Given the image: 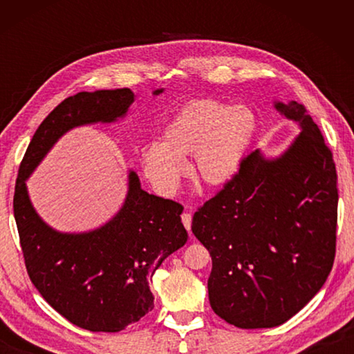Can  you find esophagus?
Segmentation results:
<instances>
[{
    "mask_svg": "<svg viewBox=\"0 0 354 354\" xmlns=\"http://www.w3.org/2000/svg\"><path fill=\"white\" fill-rule=\"evenodd\" d=\"M181 220H183V225L185 230H187L190 232V227H192V215L189 212H184L181 215Z\"/></svg>",
    "mask_w": 354,
    "mask_h": 354,
    "instance_id": "esophagus-1",
    "label": "esophagus"
}]
</instances>
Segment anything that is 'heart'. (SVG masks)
Instances as JSON below:
<instances>
[{
  "mask_svg": "<svg viewBox=\"0 0 354 354\" xmlns=\"http://www.w3.org/2000/svg\"><path fill=\"white\" fill-rule=\"evenodd\" d=\"M256 115L245 106L214 100L192 101L164 128L162 142L142 149L145 176L162 194H173L192 158L195 178L207 185L231 179L256 133Z\"/></svg>",
  "mask_w": 354,
  "mask_h": 354,
  "instance_id": "1",
  "label": "heart"
}]
</instances>
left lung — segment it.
Wrapping results in <instances>:
<instances>
[{
	"instance_id": "left-lung-1",
	"label": "left lung",
	"mask_w": 354,
	"mask_h": 354,
	"mask_svg": "<svg viewBox=\"0 0 354 354\" xmlns=\"http://www.w3.org/2000/svg\"><path fill=\"white\" fill-rule=\"evenodd\" d=\"M274 107L301 124L277 159L259 149L196 209L192 232L212 257L214 313L237 328L283 325L325 284L335 257L337 173L303 104Z\"/></svg>"
}]
</instances>
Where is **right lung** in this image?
Segmentation results:
<instances>
[{
  "label": "right lung",
  "mask_w": 354,
  "mask_h": 354,
  "mask_svg": "<svg viewBox=\"0 0 354 354\" xmlns=\"http://www.w3.org/2000/svg\"><path fill=\"white\" fill-rule=\"evenodd\" d=\"M134 100L129 88L65 98L35 131L15 183L14 215L29 278L53 309L92 333H118L154 308L149 290L154 272L187 242L184 207L142 190L131 171L127 200L109 223L84 234H62L35 214L25 181L64 133L113 122Z\"/></svg>",
  "instance_id": "add662e5"
}]
</instances>
